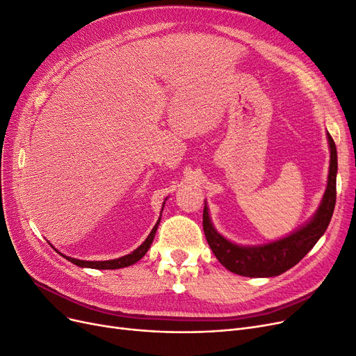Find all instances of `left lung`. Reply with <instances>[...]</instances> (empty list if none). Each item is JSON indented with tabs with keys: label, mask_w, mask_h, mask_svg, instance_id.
Instances as JSON below:
<instances>
[{
	"label": "left lung",
	"mask_w": 356,
	"mask_h": 356,
	"mask_svg": "<svg viewBox=\"0 0 356 356\" xmlns=\"http://www.w3.org/2000/svg\"><path fill=\"white\" fill-rule=\"evenodd\" d=\"M330 145V171H328L327 189L323 201L312 220L287 238L261 246H239L222 238L214 229L204 207L202 225L207 242L217 259L229 271L245 275V277H273L296 266L314 245L324 234L332 220L336 205V175H337V151L330 134H327Z\"/></svg>",
	"instance_id": "1"
}]
</instances>
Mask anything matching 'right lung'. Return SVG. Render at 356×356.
Returning a JSON list of instances; mask_svg holds the SVG:
<instances>
[{
    "instance_id": "add662e5",
    "label": "right lung",
    "mask_w": 356,
    "mask_h": 356,
    "mask_svg": "<svg viewBox=\"0 0 356 356\" xmlns=\"http://www.w3.org/2000/svg\"><path fill=\"white\" fill-rule=\"evenodd\" d=\"M160 220L158 218L156 225L154 226V229L151 230V233L148 234V238L145 239V242L136 248L134 252L129 254V255H124L122 258H117V259H110V261H82V259H76V258H70V257H65L63 255L65 259H69L70 262H73L74 266L77 267H86V268H97V270H115V268H123V267H129L131 264H135V262H138L145 254L148 252V249L154 241V236H155V232H156V227L158 225H160Z\"/></svg>"
}]
</instances>
